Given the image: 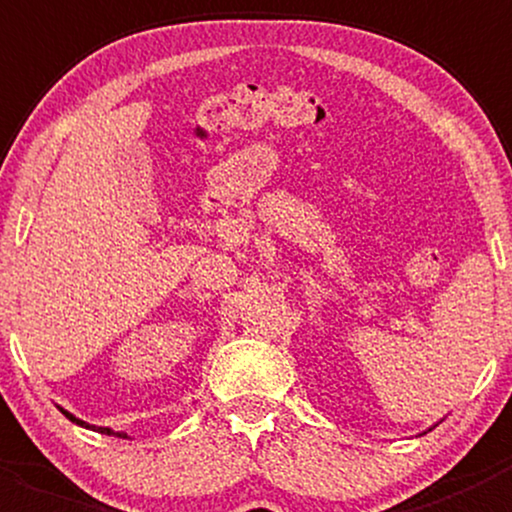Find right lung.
<instances>
[{"label": "right lung", "mask_w": 512, "mask_h": 512, "mask_svg": "<svg viewBox=\"0 0 512 512\" xmlns=\"http://www.w3.org/2000/svg\"><path fill=\"white\" fill-rule=\"evenodd\" d=\"M61 414H64L66 418H69V421H74L76 423V426H84V428H89V423H86V421H81V418H76L74 414H69V411H64V409H61ZM96 431H101V433H106V436H111V428H98L96 426ZM116 436H126V433H116Z\"/></svg>", "instance_id": "add662e5"}]
</instances>
